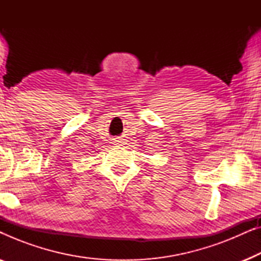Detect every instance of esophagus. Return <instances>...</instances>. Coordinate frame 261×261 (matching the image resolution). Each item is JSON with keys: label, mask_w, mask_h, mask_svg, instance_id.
Returning a JSON list of instances; mask_svg holds the SVG:
<instances>
[{"label": "esophagus", "mask_w": 261, "mask_h": 261, "mask_svg": "<svg viewBox=\"0 0 261 261\" xmlns=\"http://www.w3.org/2000/svg\"><path fill=\"white\" fill-rule=\"evenodd\" d=\"M115 142H116V145H121V144H122V141H121V140H115Z\"/></svg>", "instance_id": "34e87169"}]
</instances>
